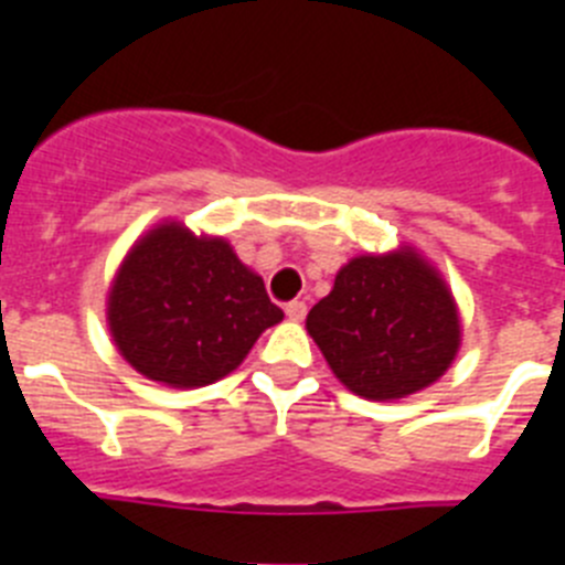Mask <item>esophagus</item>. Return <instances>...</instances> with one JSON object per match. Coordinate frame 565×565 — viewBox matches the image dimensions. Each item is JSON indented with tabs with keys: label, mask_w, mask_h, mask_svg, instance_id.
Here are the masks:
<instances>
[{
	"label": "esophagus",
	"mask_w": 565,
	"mask_h": 565,
	"mask_svg": "<svg viewBox=\"0 0 565 565\" xmlns=\"http://www.w3.org/2000/svg\"><path fill=\"white\" fill-rule=\"evenodd\" d=\"M306 313H308L306 302H288L286 306V317L291 319V322H302V319H306Z\"/></svg>",
	"instance_id": "34e87169"
}]
</instances>
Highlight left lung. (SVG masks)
<instances>
[{
	"label": "left lung",
	"instance_id": "left-lung-1",
	"mask_svg": "<svg viewBox=\"0 0 565 565\" xmlns=\"http://www.w3.org/2000/svg\"><path fill=\"white\" fill-rule=\"evenodd\" d=\"M306 328L333 376L367 402H396L430 387L461 348L456 297L413 246L348 259Z\"/></svg>",
	"mask_w": 565,
	"mask_h": 565
}]
</instances>
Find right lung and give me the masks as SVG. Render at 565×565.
Wrapping results in <instances>:
<instances>
[{"mask_svg":"<svg viewBox=\"0 0 565 565\" xmlns=\"http://www.w3.org/2000/svg\"><path fill=\"white\" fill-rule=\"evenodd\" d=\"M277 322L282 311L232 243L181 221L154 223L135 239L107 291L118 353L141 376L178 391L237 371Z\"/></svg>","mask_w":565,"mask_h":565,"instance_id":"1","label":"right lung"}]
</instances>
